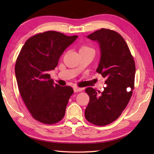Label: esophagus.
<instances>
[{
  "instance_id": "34e87169",
  "label": "esophagus",
  "mask_w": 154,
  "mask_h": 154,
  "mask_svg": "<svg viewBox=\"0 0 154 154\" xmlns=\"http://www.w3.org/2000/svg\"><path fill=\"white\" fill-rule=\"evenodd\" d=\"M83 88H77L75 87L73 88V90L75 92H81V91H82Z\"/></svg>"
}]
</instances>
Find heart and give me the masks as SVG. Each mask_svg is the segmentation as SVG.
I'll list each match as a JSON object with an SVG mask.
<instances>
[{
    "mask_svg": "<svg viewBox=\"0 0 154 154\" xmlns=\"http://www.w3.org/2000/svg\"><path fill=\"white\" fill-rule=\"evenodd\" d=\"M79 51H93V52H94L93 49L90 48V47L85 46V45L81 47Z\"/></svg>",
    "mask_w": 154,
    "mask_h": 154,
    "instance_id": "obj_1",
    "label": "heart"
}]
</instances>
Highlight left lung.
<instances>
[{
    "label": "left lung",
    "instance_id": "1",
    "mask_svg": "<svg viewBox=\"0 0 154 154\" xmlns=\"http://www.w3.org/2000/svg\"><path fill=\"white\" fill-rule=\"evenodd\" d=\"M87 38L99 45L100 57L96 71L106 78V87L98 93L92 88L85 89L90 102L85 117L93 124L105 126L119 118L131 98L135 63L126 41L118 32L102 28Z\"/></svg>",
    "mask_w": 154,
    "mask_h": 154
}]
</instances>
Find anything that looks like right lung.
<instances>
[{"mask_svg":"<svg viewBox=\"0 0 154 154\" xmlns=\"http://www.w3.org/2000/svg\"><path fill=\"white\" fill-rule=\"evenodd\" d=\"M77 37L56 31L37 34L26 41L17 58L15 72L21 96L33 118L43 124L60 121L73 94L71 87L55 84L48 72Z\"/></svg>","mask_w":154,"mask_h":154,"instance_id":"1","label":"right lung"}]
</instances>
